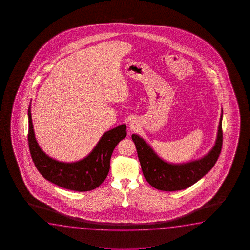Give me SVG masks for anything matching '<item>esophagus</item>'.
I'll return each mask as SVG.
<instances>
[{"mask_svg":"<svg viewBox=\"0 0 250 250\" xmlns=\"http://www.w3.org/2000/svg\"><path fill=\"white\" fill-rule=\"evenodd\" d=\"M129 127H130V128H131V129H136V127H137V126H136V123H135V122H133V121H131V122H130V123H129Z\"/></svg>","mask_w":250,"mask_h":250,"instance_id":"obj_1","label":"esophagus"}]
</instances>
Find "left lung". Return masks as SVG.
I'll use <instances>...</instances> for the list:
<instances>
[{
  "instance_id": "obj_1",
  "label": "left lung",
  "mask_w": 250,
  "mask_h": 250,
  "mask_svg": "<svg viewBox=\"0 0 250 250\" xmlns=\"http://www.w3.org/2000/svg\"><path fill=\"white\" fill-rule=\"evenodd\" d=\"M222 116L221 109L215 144L203 157L182 164H170L165 161L154 151L144 138L132 135L139 158L142 170L147 182L157 190L175 191L191 187L212 169L219 158L222 148Z\"/></svg>"
}]
</instances>
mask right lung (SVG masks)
<instances>
[{"label":"right lung","mask_w":250,"mask_h":250,"mask_svg":"<svg viewBox=\"0 0 250 250\" xmlns=\"http://www.w3.org/2000/svg\"><path fill=\"white\" fill-rule=\"evenodd\" d=\"M28 117V142L35 166L48 181L68 190L88 191L101 186L110 169L114 148L127 136V126L122 124L104 133L88 156L80 161L64 163L49 157L39 147L35 136L30 104Z\"/></svg>","instance_id":"add662e5"}]
</instances>
